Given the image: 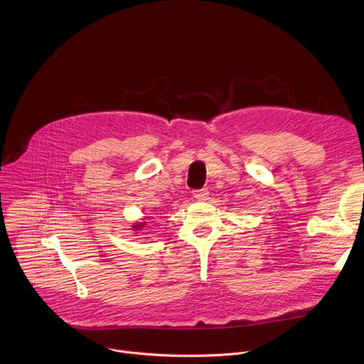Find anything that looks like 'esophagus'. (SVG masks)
I'll return each mask as SVG.
<instances>
[{"instance_id": "obj_1", "label": "esophagus", "mask_w": 364, "mask_h": 364, "mask_svg": "<svg viewBox=\"0 0 364 364\" xmlns=\"http://www.w3.org/2000/svg\"><path fill=\"white\" fill-rule=\"evenodd\" d=\"M193 196L200 200V201H205L207 198H209V190L207 188H200V190H194L193 191Z\"/></svg>"}]
</instances>
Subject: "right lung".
Listing matches in <instances>:
<instances>
[{
  "label": "right lung",
  "mask_w": 364,
  "mask_h": 364,
  "mask_svg": "<svg viewBox=\"0 0 364 364\" xmlns=\"http://www.w3.org/2000/svg\"><path fill=\"white\" fill-rule=\"evenodd\" d=\"M144 223H145V222H142V223H138V225H134V228H132V229H135V230H139L141 228H144Z\"/></svg>",
  "instance_id": "1"
}]
</instances>
